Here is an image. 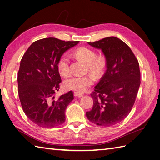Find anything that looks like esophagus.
Listing matches in <instances>:
<instances>
[{
  "mask_svg": "<svg viewBox=\"0 0 160 160\" xmlns=\"http://www.w3.org/2000/svg\"><path fill=\"white\" fill-rule=\"evenodd\" d=\"M73 95H74L75 97H81L83 96V94L81 92H73Z\"/></svg>",
  "mask_w": 160,
  "mask_h": 160,
  "instance_id": "1",
  "label": "esophagus"
}]
</instances>
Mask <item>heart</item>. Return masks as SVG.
I'll list each match as a JSON object with an SVG mask.
<instances>
[{
    "mask_svg": "<svg viewBox=\"0 0 160 160\" xmlns=\"http://www.w3.org/2000/svg\"><path fill=\"white\" fill-rule=\"evenodd\" d=\"M73 55L84 59L88 63V69L94 76H100L106 67V59L103 55L97 56L96 52L88 47H80L73 51ZM69 57L63 54L60 57L57 63V69L61 75L68 76L70 73ZM94 83V78L91 75H73L65 80L64 87L68 90L82 92L85 91Z\"/></svg>",
    "mask_w": 160,
    "mask_h": 160,
    "instance_id": "b5f03b06",
    "label": "heart"
}]
</instances>
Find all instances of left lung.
<instances>
[{"label": "left lung", "mask_w": 160, "mask_h": 160, "mask_svg": "<svg viewBox=\"0 0 160 160\" xmlns=\"http://www.w3.org/2000/svg\"><path fill=\"white\" fill-rule=\"evenodd\" d=\"M88 43L101 49L107 69L91 93L92 109L86 115L98 126L115 125L127 117L136 100L141 84L138 61L128 45L114 36Z\"/></svg>", "instance_id": "8db88e82"}]
</instances>
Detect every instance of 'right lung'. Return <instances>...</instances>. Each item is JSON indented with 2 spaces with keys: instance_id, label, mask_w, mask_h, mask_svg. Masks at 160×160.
Here are the masks:
<instances>
[{
  "instance_id": "add662e5",
  "label": "right lung",
  "mask_w": 160,
  "mask_h": 160,
  "mask_svg": "<svg viewBox=\"0 0 160 160\" xmlns=\"http://www.w3.org/2000/svg\"><path fill=\"white\" fill-rule=\"evenodd\" d=\"M78 42L46 38L35 41L24 53L18 72L19 97L23 112L36 125L53 128L65 122V109L73 95L70 91L52 100L61 82L57 63Z\"/></svg>"
}]
</instances>
